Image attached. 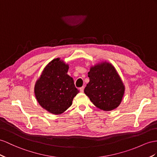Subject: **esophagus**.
<instances>
[{"label": "esophagus", "instance_id": "obj_1", "mask_svg": "<svg viewBox=\"0 0 157 157\" xmlns=\"http://www.w3.org/2000/svg\"><path fill=\"white\" fill-rule=\"evenodd\" d=\"M83 90H84V87H82L79 88V91H80V92H82V93H83Z\"/></svg>", "mask_w": 157, "mask_h": 157}]
</instances>
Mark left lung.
Returning <instances> with one entry per match:
<instances>
[{
  "instance_id": "8db88e82",
  "label": "left lung",
  "mask_w": 157,
  "mask_h": 157,
  "mask_svg": "<svg viewBox=\"0 0 157 157\" xmlns=\"http://www.w3.org/2000/svg\"><path fill=\"white\" fill-rule=\"evenodd\" d=\"M90 82L84 93L99 109L111 111L121 102L124 87L115 67L109 63H101L91 67Z\"/></svg>"
}]
</instances>
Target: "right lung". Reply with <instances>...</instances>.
Instances as JSON below:
<instances>
[{"instance_id": "1", "label": "right lung", "mask_w": 157, "mask_h": 157, "mask_svg": "<svg viewBox=\"0 0 157 157\" xmlns=\"http://www.w3.org/2000/svg\"><path fill=\"white\" fill-rule=\"evenodd\" d=\"M68 65L56 58L44 68L36 83L34 92L39 104L53 114L63 113L72 104L79 91L74 79L67 74Z\"/></svg>"}]
</instances>
